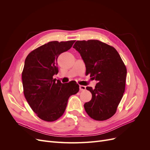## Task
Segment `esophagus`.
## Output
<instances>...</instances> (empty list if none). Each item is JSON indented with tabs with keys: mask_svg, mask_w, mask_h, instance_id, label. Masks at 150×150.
I'll list each match as a JSON object with an SVG mask.
<instances>
[{
	"mask_svg": "<svg viewBox=\"0 0 150 150\" xmlns=\"http://www.w3.org/2000/svg\"><path fill=\"white\" fill-rule=\"evenodd\" d=\"M79 89H80V91H85L86 90V86H83V85H80L79 86Z\"/></svg>",
	"mask_w": 150,
	"mask_h": 150,
	"instance_id": "34e87169",
	"label": "esophagus"
}]
</instances>
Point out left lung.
<instances>
[{
    "label": "left lung",
    "instance_id": "8db88e82",
    "mask_svg": "<svg viewBox=\"0 0 150 150\" xmlns=\"http://www.w3.org/2000/svg\"><path fill=\"white\" fill-rule=\"evenodd\" d=\"M85 63L86 74L97 81L92 94L84 105L94 120L104 121L114 115L125 90L127 70L119 53L112 46L98 40H77L73 46Z\"/></svg>",
    "mask_w": 150,
    "mask_h": 150
}]
</instances>
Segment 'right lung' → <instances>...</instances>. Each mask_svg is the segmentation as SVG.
<instances>
[{
    "instance_id": "right-lung-1",
    "label": "right lung",
    "mask_w": 150,
    "mask_h": 150,
    "mask_svg": "<svg viewBox=\"0 0 150 150\" xmlns=\"http://www.w3.org/2000/svg\"><path fill=\"white\" fill-rule=\"evenodd\" d=\"M75 40L51 41L31 51L22 72L24 94L40 119L51 122L62 116L71 95L78 93L76 81L61 83L53 78L59 72L57 57L70 49Z\"/></svg>"
}]
</instances>
